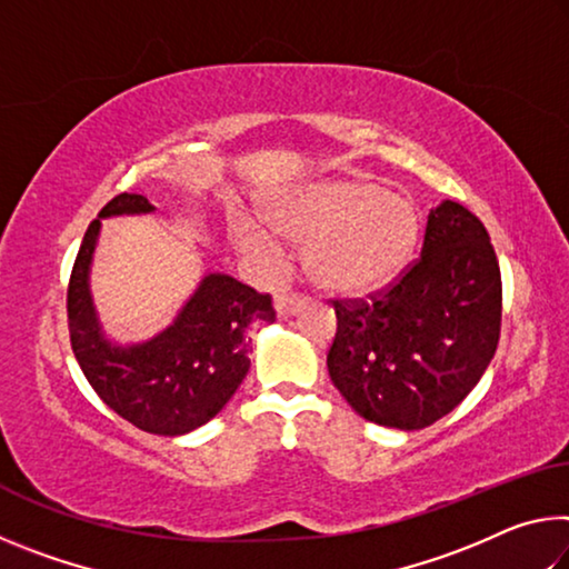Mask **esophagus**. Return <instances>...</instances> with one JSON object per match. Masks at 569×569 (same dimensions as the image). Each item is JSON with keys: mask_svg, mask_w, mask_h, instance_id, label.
<instances>
[{"mask_svg": "<svg viewBox=\"0 0 569 569\" xmlns=\"http://www.w3.org/2000/svg\"><path fill=\"white\" fill-rule=\"evenodd\" d=\"M303 298L301 296H278L276 298V313H278V319H288V316H296L298 311H301L303 308Z\"/></svg>", "mask_w": 569, "mask_h": 569, "instance_id": "obj_1", "label": "esophagus"}]
</instances>
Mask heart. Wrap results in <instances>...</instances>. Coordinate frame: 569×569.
Wrapping results in <instances>:
<instances>
[{"label": "heart", "instance_id": "b5f03b06", "mask_svg": "<svg viewBox=\"0 0 569 569\" xmlns=\"http://www.w3.org/2000/svg\"><path fill=\"white\" fill-rule=\"evenodd\" d=\"M263 218L278 236L303 243V266L313 283L333 293H366L407 263L419 236L417 210L407 198L369 180H319L268 198ZM233 240L266 271L281 263L268 228L233 220Z\"/></svg>", "mask_w": 569, "mask_h": 569}]
</instances>
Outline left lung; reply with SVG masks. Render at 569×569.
I'll use <instances>...</instances> for the list:
<instances>
[{
	"label": "left lung",
	"mask_w": 569,
	"mask_h": 569,
	"mask_svg": "<svg viewBox=\"0 0 569 569\" xmlns=\"http://www.w3.org/2000/svg\"><path fill=\"white\" fill-rule=\"evenodd\" d=\"M333 387L366 421L423 429L465 401L497 351L502 276L487 228L455 200L431 210L421 256L389 291L333 301Z\"/></svg>",
	"instance_id": "left-lung-1"
}]
</instances>
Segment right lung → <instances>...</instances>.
I'll use <instances>...</instances> for the list:
<instances>
[{"instance_id":"1","label":"right lung","mask_w":569,"mask_h":569,"mask_svg":"<svg viewBox=\"0 0 569 569\" xmlns=\"http://www.w3.org/2000/svg\"><path fill=\"white\" fill-rule=\"evenodd\" d=\"M152 210L146 196L120 192L92 220L67 288V321L74 359L98 397L148 435L180 437L203 427L233 397L250 369L248 333L273 323L276 311L268 293L208 273L168 329L140 343L110 341L90 293L102 218Z\"/></svg>"}]
</instances>
